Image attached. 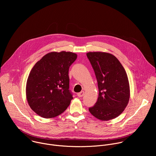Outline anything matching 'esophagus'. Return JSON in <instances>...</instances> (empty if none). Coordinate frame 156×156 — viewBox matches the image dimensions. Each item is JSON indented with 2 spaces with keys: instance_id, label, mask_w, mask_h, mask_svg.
<instances>
[{
  "instance_id": "1",
  "label": "esophagus",
  "mask_w": 156,
  "mask_h": 156,
  "mask_svg": "<svg viewBox=\"0 0 156 156\" xmlns=\"http://www.w3.org/2000/svg\"><path fill=\"white\" fill-rule=\"evenodd\" d=\"M84 95V91H81V92L78 93V94H77V96H78V97H80V98L83 97Z\"/></svg>"
}]
</instances>
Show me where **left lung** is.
Listing matches in <instances>:
<instances>
[{
  "label": "left lung",
  "mask_w": 156,
  "mask_h": 156,
  "mask_svg": "<svg viewBox=\"0 0 156 156\" xmlns=\"http://www.w3.org/2000/svg\"><path fill=\"white\" fill-rule=\"evenodd\" d=\"M86 55L94 70L99 89L98 101L89 111L102 121L114 119L123 112L129 102L126 71L117 57L110 53L90 52Z\"/></svg>",
  "instance_id": "1"
}]
</instances>
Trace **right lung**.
<instances>
[{
    "mask_svg": "<svg viewBox=\"0 0 156 156\" xmlns=\"http://www.w3.org/2000/svg\"><path fill=\"white\" fill-rule=\"evenodd\" d=\"M77 58L72 52H51L37 62L26 86L28 103L41 117H55L67 108L73 96L69 90V70Z\"/></svg>",
    "mask_w": 156,
    "mask_h": 156,
    "instance_id": "1",
    "label": "right lung"
}]
</instances>
